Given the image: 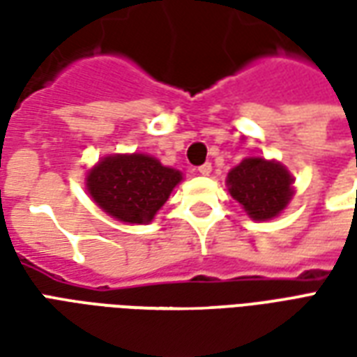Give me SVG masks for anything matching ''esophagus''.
<instances>
[{"mask_svg":"<svg viewBox=\"0 0 357 357\" xmlns=\"http://www.w3.org/2000/svg\"><path fill=\"white\" fill-rule=\"evenodd\" d=\"M199 172H201L202 176H208L210 172H212V164L204 162L202 166H199Z\"/></svg>","mask_w":357,"mask_h":357,"instance_id":"esophagus-1","label":"esophagus"}]
</instances>
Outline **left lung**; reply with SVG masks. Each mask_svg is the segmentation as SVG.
<instances>
[{"instance_id": "1", "label": "left lung", "mask_w": 357, "mask_h": 357, "mask_svg": "<svg viewBox=\"0 0 357 357\" xmlns=\"http://www.w3.org/2000/svg\"><path fill=\"white\" fill-rule=\"evenodd\" d=\"M291 172L281 162L262 156H248L227 174V189L235 201L256 222L279 216L291 202Z\"/></svg>"}]
</instances>
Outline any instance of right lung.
Returning a JSON list of instances; mask_svg holds the SVG:
<instances>
[{
	"label": "right lung",
	"mask_w": 357,
	"mask_h": 357,
	"mask_svg": "<svg viewBox=\"0 0 357 357\" xmlns=\"http://www.w3.org/2000/svg\"><path fill=\"white\" fill-rule=\"evenodd\" d=\"M183 179L155 156L109 155L88 172L86 187L97 206L118 222L149 224Z\"/></svg>",
	"instance_id": "obj_1"
}]
</instances>
